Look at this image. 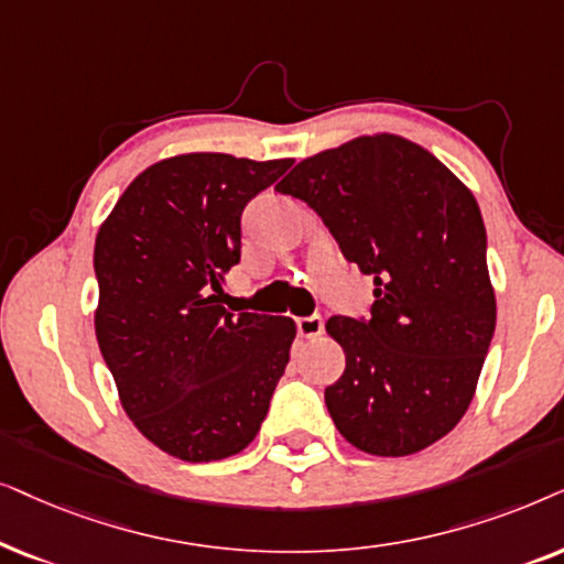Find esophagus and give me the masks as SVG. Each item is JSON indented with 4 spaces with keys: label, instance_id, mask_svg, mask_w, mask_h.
I'll list each match as a JSON object with an SVG mask.
<instances>
[{
    "label": "esophagus",
    "instance_id": "1",
    "mask_svg": "<svg viewBox=\"0 0 564 564\" xmlns=\"http://www.w3.org/2000/svg\"><path fill=\"white\" fill-rule=\"evenodd\" d=\"M322 329H325V322H322V317H317V314L296 319V333L302 337H319Z\"/></svg>",
    "mask_w": 564,
    "mask_h": 564
}]
</instances>
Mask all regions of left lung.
Returning a JSON list of instances; mask_svg holds the SVG:
<instances>
[{
	"label": "left lung",
	"mask_w": 564,
	"mask_h": 564,
	"mask_svg": "<svg viewBox=\"0 0 564 564\" xmlns=\"http://www.w3.org/2000/svg\"><path fill=\"white\" fill-rule=\"evenodd\" d=\"M275 191L314 208L345 260L373 275L369 317L325 325L345 352L325 389L335 427L373 456L423 452L464 417L495 333L475 195L394 133L306 156Z\"/></svg>",
	"instance_id": "left-lung-1"
}]
</instances>
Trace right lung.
<instances>
[{"mask_svg":"<svg viewBox=\"0 0 564 564\" xmlns=\"http://www.w3.org/2000/svg\"><path fill=\"white\" fill-rule=\"evenodd\" d=\"M294 160L193 152L147 167L95 239V335L120 404L183 462L235 456L260 431L289 364V317L224 310L245 206Z\"/></svg>","mask_w":564,"mask_h":564,"instance_id":"obj_1","label":"right lung"}]
</instances>
